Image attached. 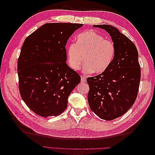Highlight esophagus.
Segmentation results:
<instances>
[{"instance_id":"34e87169","label":"esophagus","mask_w":155,"mask_h":155,"mask_svg":"<svg viewBox=\"0 0 155 155\" xmlns=\"http://www.w3.org/2000/svg\"><path fill=\"white\" fill-rule=\"evenodd\" d=\"M81 83H85V82H87V79H86V78L85 77L81 76Z\"/></svg>"}]
</instances>
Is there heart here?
<instances>
[{"instance_id": "1", "label": "heart", "mask_w": 155, "mask_h": 155, "mask_svg": "<svg viewBox=\"0 0 155 155\" xmlns=\"http://www.w3.org/2000/svg\"><path fill=\"white\" fill-rule=\"evenodd\" d=\"M115 53L113 42L105 39L104 36L92 30L78 35L74 44L67 48L69 66L77 71L85 63L83 72L87 74L105 72L110 66Z\"/></svg>"}]
</instances>
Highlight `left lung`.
<instances>
[{
  "label": "left lung",
  "mask_w": 155,
  "mask_h": 155,
  "mask_svg": "<svg viewBox=\"0 0 155 155\" xmlns=\"http://www.w3.org/2000/svg\"><path fill=\"white\" fill-rule=\"evenodd\" d=\"M109 34L116 53L109 68L104 73L88 78V101L91 109L105 120L126 113L137 99L141 76L138 52L128 37L111 25H94Z\"/></svg>",
  "instance_id": "obj_1"
}]
</instances>
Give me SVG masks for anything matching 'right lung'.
I'll use <instances>...</instances> for the list:
<instances>
[{"label": "right lung", "instance_id": "right-lung-1", "mask_svg": "<svg viewBox=\"0 0 155 155\" xmlns=\"http://www.w3.org/2000/svg\"><path fill=\"white\" fill-rule=\"evenodd\" d=\"M76 23H46L26 37L17 62L22 99L35 114L57 116L81 81L67 64V41L83 26Z\"/></svg>", "mask_w": 155, "mask_h": 155}]
</instances>
